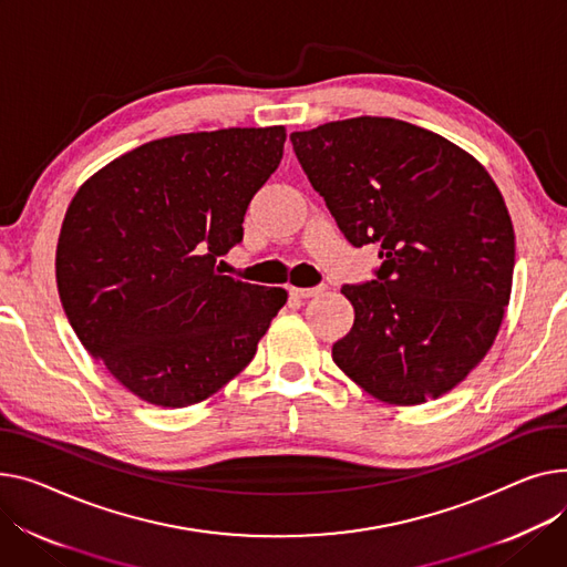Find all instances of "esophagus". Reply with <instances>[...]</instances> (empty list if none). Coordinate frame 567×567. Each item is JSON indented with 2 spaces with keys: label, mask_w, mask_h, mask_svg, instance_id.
<instances>
[{
  "label": "esophagus",
  "mask_w": 567,
  "mask_h": 567,
  "mask_svg": "<svg viewBox=\"0 0 567 567\" xmlns=\"http://www.w3.org/2000/svg\"><path fill=\"white\" fill-rule=\"evenodd\" d=\"M321 291H323V287H308V289L289 287V293H291L293 298H310V296H317V293H321Z\"/></svg>",
  "instance_id": "obj_1"
}]
</instances>
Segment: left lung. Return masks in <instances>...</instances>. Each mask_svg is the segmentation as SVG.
Masks as SVG:
<instances>
[{
	"label": "left lung",
	"mask_w": 567,
	"mask_h": 567,
	"mask_svg": "<svg viewBox=\"0 0 567 567\" xmlns=\"http://www.w3.org/2000/svg\"><path fill=\"white\" fill-rule=\"evenodd\" d=\"M293 153L353 246L381 244L375 280L344 285L353 328L332 360L392 405L454 390L511 300L515 233L495 179L463 147L396 118L293 132Z\"/></svg>",
	"instance_id": "obj_1"
}]
</instances>
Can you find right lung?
Listing matches in <instances>:
<instances>
[{
  "label": "right lung",
  "mask_w": 567,
  "mask_h": 567,
  "mask_svg": "<svg viewBox=\"0 0 567 567\" xmlns=\"http://www.w3.org/2000/svg\"><path fill=\"white\" fill-rule=\"evenodd\" d=\"M287 132L228 127L143 143L74 194L56 287L84 349L162 408L205 401L252 360L282 287L223 276L244 216L282 159Z\"/></svg>",
  "instance_id": "1"
}]
</instances>
